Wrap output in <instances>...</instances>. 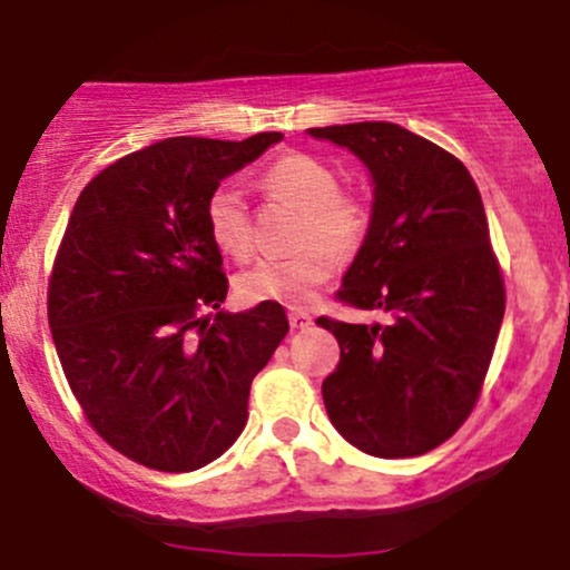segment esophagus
I'll return each instance as SVG.
<instances>
[{
	"label": "esophagus",
	"mask_w": 570,
	"mask_h": 570,
	"mask_svg": "<svg viewBox=\"0 0 570 570\" xmlns=\"http://www.w3.org/2000/svg\"><path fill=\"white\" fill-rule=\"evenodd\" d=\"M289 325L292 331H306L312 325V317L306 312H289Z\"/></svg>",
	"instance_id": "obj_1"
}]
</instances>
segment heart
Instances as JSON below:
<instances>
[{"instance_id": "obj_1", "label": "heart", "mask_w": 570, "mask_h": 570, "mask_svg": "<svg viewBox=\"0 0 570 570\" xmlns=\"http://www.w3.org/2000/svg\"><path fill=\"white\" fill-rule=\"evenodd\" d=\"M269 198L301 209L297 228L301 253L286 258H262L237 278L243 303H281L303 308L317 297L320 286L336 269V256H350L366 237L370 212L364 200L338 189V176L312 154H286L275 159L262 178ZM206 228L212 243L228 256L250 253V220L243 193L220 184L206 200Z\"/></svg>"}]
</instances>
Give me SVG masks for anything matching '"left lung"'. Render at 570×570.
Masks as SVG:
<instances>
[{"label": "left lung", "instance_id": "8db88e82", "mask_svg": "<svg viewBox=\"0 0 570 570\" xmlns=\"http://www.w3.org/2000/svg\"><path fill=\"white\" fill-rule=\"evenodd\" d=\"M308 135L347 148L370 170V228L338 297L392 317L317 320L342 350L322 381L327 419L366 455H424L474 407L504 317L480 189L452 154L386 120Z\"/></svg>", "mask_w": 570, "mask_h": 570}]
</instances>
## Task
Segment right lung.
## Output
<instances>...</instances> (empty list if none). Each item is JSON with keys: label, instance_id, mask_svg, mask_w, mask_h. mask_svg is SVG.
<instances>
[{"label": "right lung", "instance_id": "obj_1", "mask_svg": "<svg viewBox=\"0 0 570 570\" xmlns=\"http://www.w3.org/2000/svg\"><path fill=\"white\" fill-rule=\"evenodd\" d=\"M281 140L168 137L79 193L49 284L51 338L96 433L135 463L195 471L248 422L253 377L289 320L281 303L223 312L206 200Z\"/></svg>", "mask_w": 570, "mask_h": 570}]
</instances>
